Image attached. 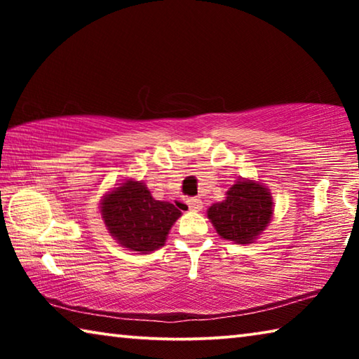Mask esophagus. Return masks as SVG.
<instances>
[{"label":"esophagus","mask_w":359,"mask_h":359,"mask_svg":"<svg viewBox=\"0 0 359 359\" xmlns=\"http://www.w3.org/2000/svg\"><path fill=\"white\" fill-rule=\"evenodd\" d=\"M188 208H190L191 212H199L203 209V201L198 198H191L190 201H188Z\"/></svg>","instance_id":"34e87169"}]
</instances>
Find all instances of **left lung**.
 I'll return each instance as SVG.
<instances>
[{"label": "left lung", "mask_w": 359, "mask_h": 359, "mask_svg": "<svg viewBox=\"0 0 359 359\" xmlns=\"http://www.w3.org/2000/svg\"><path fill=\"white\" fill-rule=\"evenodd\" d=\"M274 217L271 190L261 182L239 179L229 187L226 198L212 204L208 218L222 239L234 244H252L269 226Z\"/></svg>", "instance_id": "1"}]
</instances>
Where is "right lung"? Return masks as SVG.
<instances>
[{
  "mask_svg": "<svg viewBox=\"0 0 359 359\" xmlns=\"http://www.w3.org/2000/svg\"><path fill=\"white\" fill-rule=\"evenodd\" d=\"M100 214L117 244L147 255L165 245L169 229L182 212L151 196L142 180L126 179L102 196Z\"/></svg>",
  "mask_w": 359,
  "mask_h": 359,
  "instance_id": "add662e5",
  "label": "right lung"
}]
</instances>
